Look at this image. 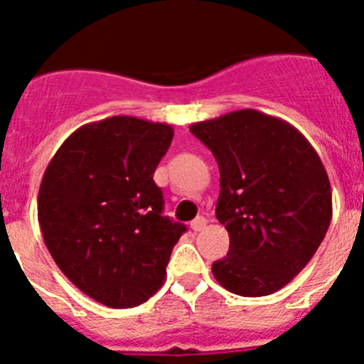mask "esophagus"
<instances>
[{
  "instance_id": "1",
  "label": "esophagus",
  "mask_w": 364,
  "mask_h": 364,
  "mask_svg": "<svg viewBox=\"0 0 364 364\" xmlns=\"http://www.w3.org/2000/svg\"><path fill=\"white\" fill-rule=\"evenodd\" d=\"M205 224H208V220H205L204 217H197L195 220L191 222V230L193 231H202L205 228Z\"/></svg>"
}]
</instances>
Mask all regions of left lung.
<instances>
[{
    "instance_id": "8db88e82",
    "label": "left lung",
    "mask_w": 364,
    "mask_h": 364,
    "mask_svg": "<svg viewBox=\"0 0 364 364\" xmlns=\"http://www.w3.org/2000/svg\"><path fill=\"white\" fill-rule=\"evenodd\" d=\"M220 171L217 218L230 252L215 279L242 297L281 290L310 262L332 220V189L317 151L294 125L240 109L189 127Z\"/></svg>"
}]
</instances>
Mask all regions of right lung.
Instances as JSON below:
<instances>
[{"label": "right lung", "mask_w": 364, "mask_h": 364, "mask_svg": "<svg viewBox=\"0 0 364 364\" xmlns=\"http://www.w3.org/2000/svg\"><path fill=\"white\" fill-rule=\"evenodd\" d=\"M173 127L111 117L74 131L41 178L45 246L76 288L109 308H133L162 286L184 224L162 215L153 173Z\"/></svg>", "instance_id": "right-lung-1"}]
</instances>
